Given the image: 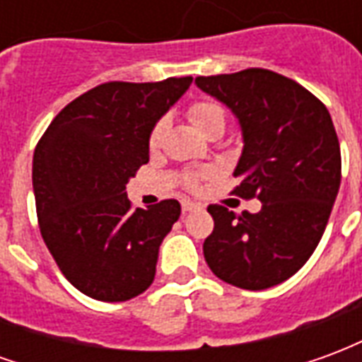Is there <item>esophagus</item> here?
Segmentation results:
<instances>
[{"mask_svg":"<svg viewBox=\"0 0 362 362\" xmlns=\"http://www.w3.org/2000/svg\"><path fill=\"white\" fill-rule=\"evenodd\" d=\"M199 205L194 204V202H189V199H182V211L188 213V211H194V209H197Z\"/></svg>","mask_w":362,"mask_h":362,"instance_id":"34e87169","label":"esophagus"}]
</instances>
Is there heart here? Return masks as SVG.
<instances>
[{
  "label": "heart",
  "mask_w": 362,
  "mask_h": 362,
  "mask_svg": "<svg viewBox=\"0 0 362 362\" xmlns=\"http://www.w3.org/2000/svg\"><path fill=\"white\" fill-rule=\"evenodd\" d=\"M189 122L196 126V129L199 134H207L209 129L217 126H225V112L221 108L219 104L209 103V100H199V103H194L189 106L188 110ZM163 129H165V119H158L157 124L153 126L149 135V145L155 147L158 141H160V135H163Z\"/></svg>",
  "instance_id": "obj_1"
}]
</instances>
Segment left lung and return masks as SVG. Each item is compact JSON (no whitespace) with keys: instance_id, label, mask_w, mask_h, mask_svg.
I'll return each mask as SVG.
<instances>
[{"instance_id":"1","label":"left lung","mask_w":362,"mask_h":362,"mask_svg":"<svg viewBox=\"0 0 362 362\" xmlns=\"http://www.w3.org/2000/svg\"><path fill=\"white\" fill-rule=\"evenodd\" d=\"M196 85L235 114L243 155L235 194L258 197V213L209 205L207 266L228 285L262 291L295 275L326 230L341 182L332 116L310 90L269 69L196 77Z\"/></svg>"}]
</instances>
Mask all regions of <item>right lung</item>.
Here are the masks:
<instances>
[{
	"label": "right lung",
	"instance_id": "add662e5",
	"mask_svg": "<svg viewBox=\"0 0 362 362\" xmlns=\"http://www.w3.org/2000/svg\"><path fill=\"white\" fill-rule=\"evenodd\" d=\"M192 81L103 83L67 104L36 145L40 233L59 272L83 295L122 303L155 279L158 248L180 204L163 199L132 209L126 184L149 163L153 126Z\"/></svg>",
	"mask_w": 362,
	"mask_h": 362
}]
</instances>
